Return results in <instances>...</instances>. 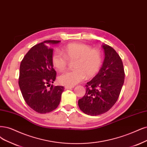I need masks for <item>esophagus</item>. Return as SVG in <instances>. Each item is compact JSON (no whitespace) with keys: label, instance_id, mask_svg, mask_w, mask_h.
Returning a JSON list of instances; mask_svg holds the SVG:
<instances>
[{"label":"esophagus","instance_id":"34e87169","mask_svg":"<svg viewBox=\"0 0 147 147\" xmlns=\"http://www.w3.org/2000/svg\"><path fill=\"white\" fill-rule=\"evenodd\" d=\"M73 88V86H67V85L65 86V89H66V90L71 89V88Z\"/></svg>","mask_w":147,"mask_h":147}]
</instances>
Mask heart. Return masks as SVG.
<instances>
[{
	"label": "heart",
	"instance_id": "heart-1",
	"mask_svg": "<svg viewBox=\"0 0 147 147\" xmlns=\"http://www.w3.org/2000/svg\"><path fill=\"white\" fill-rule=\"evenodd\" d=\"M64 53L56 51L52 56L53 66L62 71L71 62H74V69L64 72L58 78L60 84L73 86L82 81L85 77L91 78L99 71L102 64V55L97 49L84 43H69L63 48Z\"/></svg>",
	"mask_w": 147,
	"mask_h": 147
}]
</instances>
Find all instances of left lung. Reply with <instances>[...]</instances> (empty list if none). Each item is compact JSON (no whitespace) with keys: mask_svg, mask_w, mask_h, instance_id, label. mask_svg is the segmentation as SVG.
I'll use <instances>...</instances> for the list:
<instances>
[{"mask_svg":"<svg viewBox=\"0 0 147 147\" xmlns=\"http://www.w3.org/2000/svg\"><path fill=\"white\" fill-rule=\"evenodd\" d=\"M105 59L95 77L86 83V93L79 100L81 111L86 115L98 116L110 110L117 100L125 79L121 57L108 45H102Z\"/></svg>","mask_w":147,"mask_h":147,"instance_id":"1","label":"left lung"}]
</instances>
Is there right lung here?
I'll list each match as a JSON object with an SVG mask.
<instances>
[{
  "label": "right lung",
  "instance_id": "add662e5",
  "mask_svg": "<svg viewBox=\"0 0 147 147\" xmlns=\"http://www.w3.org/2000/svg\"><path fill=\"white\" fill-rule=\"evenodd\" d=\"M60 42L48 40L35 45L20 63L19 85L22 94L26 104L39 113L55 110L64 90L62 86L51 85L56 78V71L52 63L53 49L48 44Z\"/></svg>",
  "mask_w": 147,
  "mask_h": 147
}]
</instances>
